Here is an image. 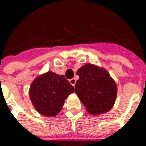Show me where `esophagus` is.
<instances>
[{
	"label": "esophagus",
	"mask_w": 146,
	"mask_h": 146,
	"mask_svg": "<svg viewBox=\"0 0 146 146\" xmlns=\"http://www.w3.org/2000/svg\"><path fill=\"white\" fill-rule=\"evenodd\" d=\"M69 82H70V83L72 85V86H75V83H76L75 79H74V78H72V79H70V80H69Z\"/></svg>",
	"instance_id": "34e87169"
}]
</instances>
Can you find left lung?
<instances>
[{
	"instance_id": "obj_1",
	"label": "left lung",
	"mask_w": 146,
	"mask_h": 146,
	"mask_svg": "<svg viewBox=\"0 0 146 146\" xmlns=\"http://www.w3.org/2000/svg\"><path fill=\"white\" fill-rule=\"evenodd\" d=\"M80 79L75 93L87 111L93 115L107 113L113 108L117 94L116 85L105 69L86 64L77 72Z\"/></svg>"
}]
</instances>
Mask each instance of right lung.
I'll return each mask as SVG.
<instances>
[{
    "label": "right lung",
    "instance_id": "add662e5",
    "mask_svg": "<svg viewBox=\"0 0 146 146\" xmlns=\"http://www.w3.org/2000/svg\"><path fill=\"white\" fill-rule=\"evenodd\" d=\"M74 91L64 75L48 72L38 76L30 88V96L37 111L44 116H55L64 101Z\"/></svg>",
    "mask_w": 146,
    "mask_h": 146
}]
</instances>
